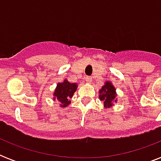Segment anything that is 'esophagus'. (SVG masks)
I'll return each instance as SVG.
<instances>
[{
	"label": "esophagus",
	"instance_id": "obj_1",
	"mask_svg": "<svg viewBox=\"0 0 161 161\" xmlns=\"http://www.w3.org/2000/svg\"><path fill=\"white\" fill-rule=\"evenodd\" d=\"M85 81H86V83H92V78H91V77H86Z\"/></svg>",
	"mask_w": 161,
	"mask_h": 161
}]
</instances>
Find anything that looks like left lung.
<instances>
[{"mask_svg": "<svg viewBox=\"0 0 161 161\" xmlns=\"http://www.w3.org/2000/svg\"><path fill=\"white\" fill-rule=\"evenodd\" d=\"M99 93V98L101 101L103 102V107L111 108L114 105V103H117V93L116 88L113 83L109 81L104 83V85L102 87Z\"/></svg>", "mask_w": 161, "mask_h": 161, "instance_id": "8db88e82", "label": "left lung"}]
</instances>
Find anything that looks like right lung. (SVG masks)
<instances>
[{
	"mask_svg": "<svg viewBox=\"0 0 161 161\" xmlns=\"http://www.w3.org/2000/svg\"><path fill=\"white\" fill-rule=\"evenodd\" d=\"M78 88V84L69 83L68 79H64L62 83L57 84L53 93V100L60 103V107L65 108L71 103L70 98H73Z\"/></svg>",
	"mask_w": 161,
	"mask_h": 161,
	"instance_id": "1",
	"label": "right lung"
}]
</instances>
